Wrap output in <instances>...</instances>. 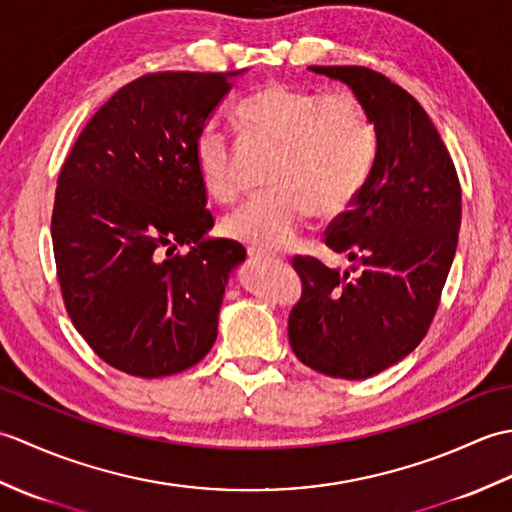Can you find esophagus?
<instances>
[{"label":"esophagus","mask_w":512,"mask_h":512,"mask_svg":"<svg viewBox=\"0 0 512 512\" xmlns=\"http://www.w3.org/2000/svg\"><path fill=\"white\" fill-rule=\"evenodd\" d=\"M248 257L255 259V262H273L275 255H270L268 250L262 248H248Z\"/></svg>","instance_id":"esophagus-1"}]
</instances>
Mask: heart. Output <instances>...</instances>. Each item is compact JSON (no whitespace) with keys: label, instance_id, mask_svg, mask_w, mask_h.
Returning <instances> with one entry per match:
<instances>
[{"label":"heart","instance_id":"heart-1","mask_svg":"<svg viewBox=\"0 0 512 512\" xmlns=\"http://www.w3.org/2000/svg\"><path fill=\"white\" fill-rule=\"evenodd\" d=\"M239 121L253 134L281 145L273 187L228 213L222 231L235 242L281 250L297 242L317 213L341 215L365 184L376 154L374 129L352 94L266 83L239 105ZM202 182L215 200L239 193L233 149L224 129L206 125L195 145Z\"/></svg>","mask_w":512,"mask_h":512}]
</instances>
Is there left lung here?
I'll return each instance as SVG.
<instances>
[{"mask_svg":"<svg viewBox=\"0 0 512 512\" xmlns=\"http://www.w3.org/2000/svg\"><path fill=\"white\" fill-rule=\"evenodd\" d=\"M341 81L374 125L376 156L325 246L347 270L295 257L303 295L288 317L292 352L325 376L361 380L402 361L424 339L453 264L462 189L422 105L361 65H310Z\"/></svg>","mask_w":512,"mask_h":512,"instance_id":"8db88e82","label":"left lung"}]
</instances>
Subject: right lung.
I'll use <instances>...</instances> for the list:
<instances>
[{"instance_id":"obj_1","label":"right lung","mask_w":512,"mask_h":512,"mask_svg":"<svg viewBox=\"0 0 512 512\" xmlns=\"http://www.w3.org/2000/svg\"><path fill=\"white\" fill-rule=\"evenodd\" d=\"M242 72L140 76L90 118L61 167L52 248L65 310L125 374H178L217 339L246 248L206 235L213 215L195 145Z\"/></svg>"}]
</instances>
